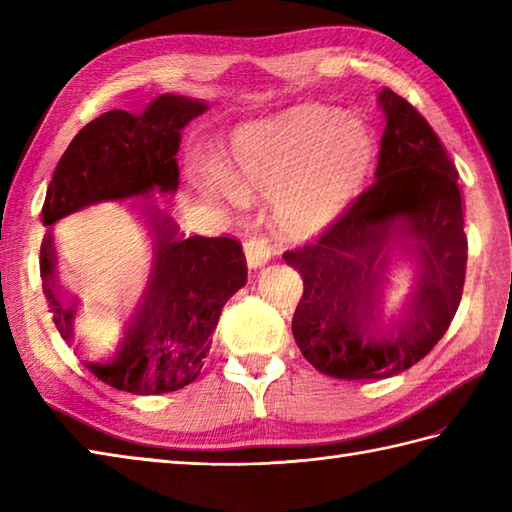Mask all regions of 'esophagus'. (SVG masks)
<instances>
[{
	"label": "esophagus",
	"instance_id": "esophagus-1",
	"mask_svg": "<svg viewBox=\"0 0 512 512\" xmlns=\"http://www.w3.org/2000/svg\"><path fill=\"white\" fill-rule=\"evenodd\" d=\"M244 255H246L248 268L257 270L270 262V257H273V248H270L266 237H250L244 244Z\"/></svg>",
	"mask_w": 512,
	"mask_h": 512
}]
</instances>
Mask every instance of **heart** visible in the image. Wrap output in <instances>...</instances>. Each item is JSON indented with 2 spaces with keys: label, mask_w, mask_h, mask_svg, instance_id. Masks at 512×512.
I'll return each mask as SVG.
<instances>
[{
  "label": "heart",
  "mask_w": 512,
  "mask_h": 512,
  "mask_svg": "<svg viewBox=\"0 0 512 512\" xmlns=\"http://www.w3.org/2000/svg\"><path fill=\"white\" fill-rule=\"evenodd\" d=\"M376 140L339 107L297 105L237 125L217 160L224 182L273 204L277 231L312 242L363 198L376 171Z\"/></svg>",
  "instance_id": "heart-1"
}]
</instances>
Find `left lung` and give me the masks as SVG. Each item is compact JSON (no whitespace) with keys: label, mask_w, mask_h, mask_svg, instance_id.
I'll list each match as a JSON object with an SVG mask.
<instances>
[{"label":"left lung","mask_w":512,"mask_h":512,"mask_svg":"<svg viewBox=\"0 0 512 512\" xmlns=\"http://www.w3.org/2000/svg\"><path fill=\"white\" fill-rule=\"evenodd\" d=\"M385 116L376 182L317 244L286 253L303 277L292 334L306 361L343 380L396 376L449 330L466 275L458 171L431 125L402 96L378 94ZM411 261L408 295L389 307L386 270Z\"/></svg>","instance_id":"left-lung-1"}]
</instances>
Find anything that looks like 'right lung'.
Listing matches in <instances>:
<instances>
[{
	"label": "right lung",
	"instance_id": "1",
	"mask_svg": "<svg viewBox=\"0 0 512 512\" xmlns=\"http://www.w3.org/2000/svg\"><path fill=\"white\" fill-rule=\"evenodd\" d=\"M209 110L200 99L160 94L140 114L112 110L85 125L61 156L41 209L43 226L101 202L132 200L154 231L147 286L114 336H81L76 303L57 284L52 231L41 242L43 295L65 343L114 389L158 396L191 385L211 347L224 303L246 284L231 237H182L154 193H176L182 129Z\"/></svg>",
	"mask_w": 512,
	"mask_h": 512
}]
</instances>
